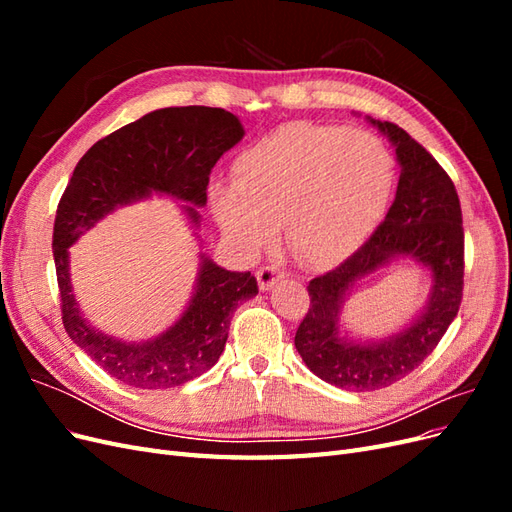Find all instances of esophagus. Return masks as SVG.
Instances as JSON below:
<instances>
[{
  "label": "esophagus",
  "instance_id": "34e87169",
  "mask_svg": "<svg viewBox=\"0 0 512 512\" xmlns=\"http://www.w3.org/2000/svg\"><path fill=\"white\" fill-rule=\"evenodd\" d=\"M256 277H258V286H260V290H262V292H267V290H271L277 282L282 280V277H284V271L275 269V267H260V269H258V273H256Z\"/></svg>",
  "mask_w": 512,
  "mask_h": 512
}]
</instances>
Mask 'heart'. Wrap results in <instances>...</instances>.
<instances>
[{
  "instance_id": "heart-1",
  "label": "heart",
  "mask_w": 512,
  "mask_h": 512,
  "mask_svg": "<svg viewBox=\"0 0 512 512\" xmlns=\"http://www.w3.org/2000/svg\"><path fill=\"white\" fill-rule=\"evenodd\" d=\"M235 185H215L211 209L247 254L286 228L292 258L327 269L356 252L384 213L393 158L376 134L297 121L241 151Z\"/></svg>"
}]
</instances>
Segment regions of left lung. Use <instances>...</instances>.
Returning <instances> with one entry per match:
<instances>
[{"label":"left lung","mask_w":512,"mask_h":512,"mask_svg":"<svg viewBox=\"0 0 512 512\" xmlns=\"http://www.w3.org/2000/svg\"><path fill=\"white\" fill-rule=\"evenodd\" d=\"M389 136L399 162L391 209L359 250L307 286L309 309L294 335L314 374L346 391L367 393L406 378L438 346L463 297L461 205L451 177L431 153L391 121L371 119ZM395 257H412L432 273L426 309L408 330L380 343L354 345L338 335L345 292Z\"/></svg>","instance_id":"8db88e82"}]
</instances>
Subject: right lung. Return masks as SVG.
<instances>
[{
  "mask_svg": "<svg viewBox=\"0 0 512 512\" xmlns=\"http://www.w3.org/2000/svg\"><path fill=\"white\" fill-rule=\"evenodd\" d=\"M245 130L237 115L211 106H170L104 136L76 164L53 226V256L61 294V320L72 342L106 374L136 389H170L205 374L226 346L237 305L256 297V277L226 271L203 258L194 297L183 316L156 339L126 344L96 331L72 294L68 247L113 209L170 194L198 224L207 203L211 168L235 147Z\"/></svg>",
  "mask_w": 512,
  "mask_h": 512,
  "instance_id": "1",
  "label": "right lung"
}]
</instances>
